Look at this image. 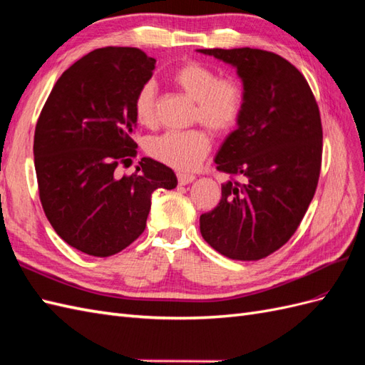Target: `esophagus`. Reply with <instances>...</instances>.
I'll list each match as a JSON object with an SVG mask.
<instances>
[{
	"instance_id": "esophagus-1",
	"label": "esophagus",
	"mask_w": 365,
	"mask_h": 365,
	"mask_svg": "<svg viewBox=\"0 0 365 365\" xmlns=\"http://www.w3.org/2000/svg\"><path fill=\"white\" fill-rule=\"evenodd\" d=\"M195 179L194 174L190 173H177V180H179L180 185H188Z\"/></svg>"
}]
</instances>
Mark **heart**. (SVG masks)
I'll use <instances>...</instances> for the list:
<instances>
[{"label": "heart", "mask_w": 365, "mask_h": 365, "mask_svg": "<svg viewBox=\"0 0 365 365\" xmlns=\"http://www.w3.org/2000/svg\"><path fill=\"white\" fill-rule=\"evenodd\" d=\"M173 81L195 103L192 123H203L214 134L231 133L244 115L247 93L242 83L232 77H220L217 71L197 61L177 68ZM134 115L140 125L154 126L157 121V86L153 80L143 83L134 97ZM211 149V137L203 128L166 130L149 137L146 153L155 160L175 170H192Z\"/></svg>", "instance_id": "heart-1"}]
</instances>
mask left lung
I'll use <instances>...</instances> for the list:
<instances>
[{
  "label": "left lung",
  "instance_id": "left-lung-1",
  "mask_svg": "<svg viewBox=\"0 0 365 365\" xmlns=\"http://www.w3.org/2000/svg\"><path fill=\"white\" fill-rule=\"evenodd\" d=\"M199 52L236 66L247 93L239 128L214 160L231 180L222 185L217 207L200 216V232L230 259H264L294 235L316 192L322 163L319 108L305 77L277 53L250 48Z\"/></svg>",
  "mask_w": 365,
  "mask_h": 365
}]
</instances>
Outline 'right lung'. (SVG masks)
I'll return each mask as SVG.
<instances>
[{
  "label": "right lung",
  "mask_w": 365,
  "mask_h": 365,
  "mask_svg": "<svg viewBox=\"0 0 365 365\" xmlns=\"http://www.w3.org/2000/svg\"><path fill=\"white\" fill-rule=\"evenodd\" d=\"M155 60L137 48H101L61 73L35 126L40 200L55 232L83 253L108 257L142 235L157 188L173 190L171 168L137 155L134 97Z\"/></svg>",
  "instance_id": "1"
}]
</instances>
